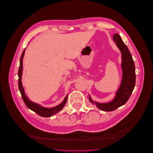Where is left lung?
<instances>
[{"label":"left lung","mask_w":153,"mask_h":153,"mask_svg":"<svg viewBox=\"0 0 153 153\" xmlns=\"http://www.w3.org/2000/svg\"><path fill=\"white\" fill-rule=\"evenodd\" d=\"M113 40L121 53L122 62V80L121 85L115 94L112 100L107 103H98L91 99L89 95L90 102L96 105L97 107L106 112H110L124 105L130 97L135 85V67L132 56L129 50L124 44L121 36L118 34H114Z\"/></svg>","instance_id":"left-lung-1"}]
</instances>
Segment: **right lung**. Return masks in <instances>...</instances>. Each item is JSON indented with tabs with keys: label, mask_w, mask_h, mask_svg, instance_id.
Returning <instances> with one entry per match:
<instances>
[{
	"label": "right lung",
	"mask_w": 153,
	"mask_h": 153,
	"mask_svg": "<svg viewBox=\"0 0 153 153\" xmlns=\"http://www.w3.org/2000/svg\"><path fill=\"white\" fill-rule=\"evenodd\" d=\"M25 48L21 55V58L20 60V67H19V69H18V78H18V87H19V90L21 93L23 100H24V103H25L27 107H28L30 110L34 111V112H36V114H38L39 115H40V116L44 117H49L52 116V115L56 114L59 112V111H61L64 108V105H65L66 103L68 95H66L65 98L64 99L63 101L61 104H59L57 106H55L52 108L44 107V106L40 105L39 104L34 103L33 101H31L28 98H27V96L25 94L24 87H23L22 82V71H23V59H24V56L25 54Z\"/></svg>",
	"instance_id": "add662e5"
}]
</instances>
